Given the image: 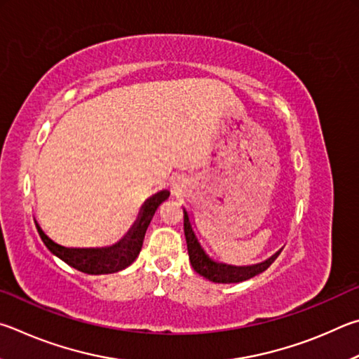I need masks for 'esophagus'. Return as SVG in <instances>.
Masks as SVG:
<instances>
[{"mask_svg":"<svg viewBox=\"0 0 359 359\" xmlns=\"http://www.w3.org/2000/svg\"><path fill=\"white\" fill-rule=\"evenodd\" d=\"M172 189L175 194H181L184 189V180L181 176H176V178L172 181Z\"/></svg>","mask_w":359,"mask_h":359,"instance_id":"esophagus-1","label":"esophagus"}]
</instances>
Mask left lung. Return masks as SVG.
<instances>
[{
    "label": "left lung",
    "mask_w": 359,
    "mask_h": 359,
    "mask_svg": "<svg viewBox=\"0 0 359 359\" xmlns=\"http://www.w3.org/2000/svg\"><path fill=\"white\" fill-rule=\"evenodd\" d=\"M184 210V235L187 243V252H189V260L194 268V271L203 276L205 279L216 284H238L244 282L254 276L260 274L269 268V265L278 259V255L282 252V248L274 252L266 260L254 263V265H231L221 260L212 259L205 249L202 241L198 240L196 222H194L192 215L186 208Z\"/></svg>",
    "instance_id": "1"
}]
</instances>
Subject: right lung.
Returning a JSON list of instances; mask_svg holds the SVG:
<instances>
[{"label": "right lung", "instance_id": "1", "mask_svg": "<svg viewBox=\"0 0 359 359\" xmlns=\"http://www.w3.org/2000/svg\"><path fill=\"white\" fill-rule=\"evenodd\" d=\"M170 196V191L162 189L156 192L154 196L144 200L135 222L126 231L121 240L102 248H67L56 243L46 230L41 227L37 219H34L36 229L39 231L43 244L53 255L58 257L69 266H72L85 274H111L128 268L135 262L140 254L142 244L147 229L153 219L156 210L159 208L162 202H165Z\"/></svg>", "mask_w": 359, "mask_h": 359}]
</instances>
